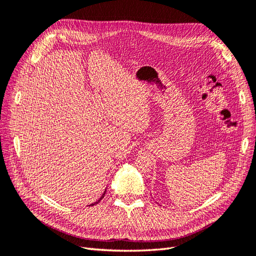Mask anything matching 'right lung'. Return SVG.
<instances>
[{"label": "right lung", "instance_id": "1", "mask_svg": "<svg viewBox=\"0 0 256 256\" xmlns=\"http://www.w3.org/2000/svg\"><path fill=\"white\" fill-rule=\"evenodd\" d=\"M104 194H106V190H104V194H102V196H100V198H99V200H97V202H95V203H94V204H90V205H88V206H94V205H95V204H98V203H99V202H100V200H102V198H104Z\"/></svg>", "mask_w": 256, "mask_h": 256}]
</instances>
